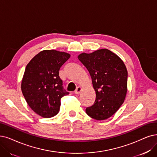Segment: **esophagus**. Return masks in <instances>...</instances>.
<instances>
[{
  "mask_svg": "<svg viewBox=\"0 0 157 157\" xmlns=\"http://www.w3.org/2000/svg\"><path fill=\"white\" fill-rule=\"evenodd\" d=\"M81 90H82V88H81V87L78 86V87H77V89L75 90V94H78V93L80 92Z\"/></svg>",
  "mask_w": 157,
  "mask_h": 157,
  "instance_id": "esophagus-1",
  "label": "esophagus"
}]
</instances>
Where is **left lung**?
<instances>
[{"label":"left lung","mask_w":157,"mask_h":157,"mask_svg":"<svg viewBox=\"0 0 157 157\" xmlns=\"http://www.w3.org/2000/svg\"><path fill=\"white\" fill-rule=\"evenodd\" d=\"M78 59L88 70L96 92L95 101L86 108V113L95 120H105L115 113L126 98V67L117 55L107 49L81 53Z\"/></svg>","instance_id":"left-lung-1"}]
</instances>
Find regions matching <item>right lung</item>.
<instances>
[{
  "mask_svg": "<svg viewBox=\"0 0 157 157\" xmlns=\"http://www.w3.org/2000/svg\"><path fill=\"white\" fill-rule=\"evenodd\" d=\"M70 55L56 50H44L26 66L21 84L23 95L36 114L50 118L60 109V99L68 95L62 86L59 70Z\"/></svg>",
  "mask_w": 157,
  "mask_h": 157,
  "instance_id": "right-lung-1",
  "label": "right lung"
}]
</instances>
